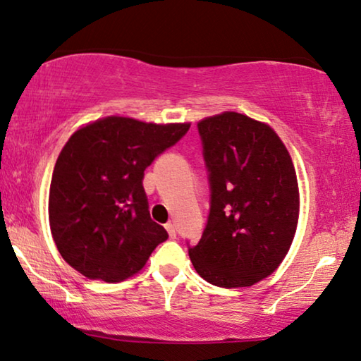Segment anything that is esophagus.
<instances>
[{"mask_svg": "<svg viewBox=\"0 0 361 361\" xmlns=\"http://www.w3.org/2000/svg\"><path fill=\"white\" fill-rule=\"evenodd\" d=\"M164 227H166V231H168L169 237H171V238H176V234H177V232H176V226H174L173 223H168Z\"/></svg>", "mask_w": 361, "mask_h": 361, "instance_id": "34e87169", "label": "esophagus"}]
</instances>
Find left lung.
I'll return each instance as SVG.
<instances>
[{
  "label": "left lung",
  "instance_id": "left-lung-1",
  "mask_svg": "<svg viewBox=\"0 0 361 361\" xmlns=\"http://www.w3.org/2000/svg\"><path fill=\"white\" fill-rule=\"evenodd\" d=\"M197 127L209 214L200 242L187 243L188 255L209 284L253 286L281 264L295 235V168L276 132L248 116L223 113Z\"/></svg>",
  "mask_w": 361,
  "mask_h": 361
}]
</instances>
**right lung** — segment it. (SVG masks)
I'll use <instances>...</instances> for the list:
<instances>
[{
  "instance_id": "1",
  "label": "right lung",
  "mask_w": 361,
  "mask_h": 361,
  "mask_svg": "<svg viewBox=\"0 0 361 361\" xmlns=\"http://www.w3.org/2000/svg\"><path fill=\"white\" fill-rule=\"evenodd\" d=\"M190 124H147L111 116L66 143L49 185V227L58 250L88 279L121 282L168 238L149 218L145 169Z\"/></svg>"
}]
</instances>
